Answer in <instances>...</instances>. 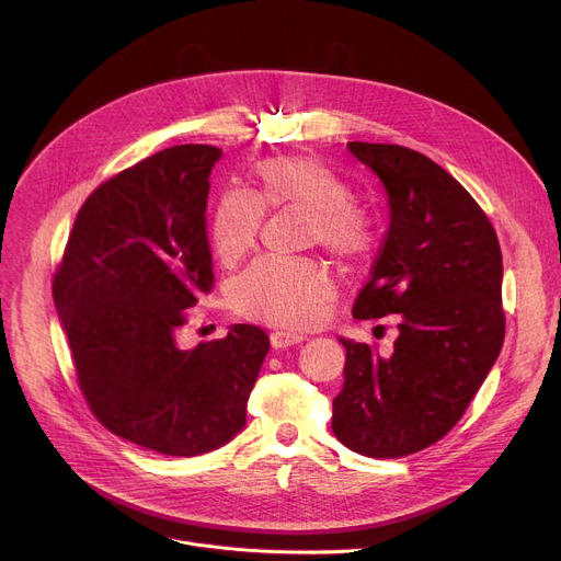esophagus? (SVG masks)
<instances>
[{"label": "esophagus", "instance_id": "esophagus-1", "mask_svg": "<svg viewBox=\"0 0 561 561\" xmlns=\"http://www.w3.org/2000/svg\"><path fill=\"white\" fill-rule=\"evenodd\" d=\"M304 342V335L301 333H295V331H288V329H275L271 333V344L273 348H288L293 344H299Z\"/></svg>", "mask_w": 561, "mask_h": 561}]
</instances>
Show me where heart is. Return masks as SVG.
Here are the masks:
<instances>
[{
    "instance_id": "1",
    "label": "heart",
    "mask_w": 561,
    "mask_h": 561,
    "mask_svg": "<svg viewBox=\"0 0 561 561\" xmlns=\"http://www.w3.org/2000/svg\"><path fill=\"white\" fill-rule=\"evenodd\" d=\"M255 197L224 191L210 213V244L224 264L247 257L264 224V210L301 208L308 213V242H319L344 262H362L375 249V213L353 199L351 182L324 159L310 154L266 157L253 169ZM335 297L331 275L312 262L262 257L228 286L239 314L282 327H312Z\"/></svg>"
}]
</instances>
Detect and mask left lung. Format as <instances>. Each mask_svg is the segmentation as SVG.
Returning <instances> with one entry per match:
<instances>
[{
	"instance_id": "obj_1",
	"label": "left lung",
	"mask_w": 561,
	"mask_h": 561,
	"mask_svg": "<svg viewBox=\"0 0 561 561\" xmlns=\"http://www.w3.org/2000/svg\"><path fill=\"white\" fill-rule=\"evenodd\" d=\"M386 186L390 226L353 317L397 312L390 357L342 340L344 388L333 433L351 450L392 459L439 442L493 368L506 333L502 249L470 193L426 154L348 141Z\"/></svg>"
}]
</instances>
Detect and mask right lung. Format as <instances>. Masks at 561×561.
<instances>
[{
    "label": "right lung",
    "instance_id": "right-lung-1",
    "mask_svg": "<svg viewBox=\"0 0 561 561\" xmlns=\"http://www.w3.org/2000/svg\"><path fill=\"white\" fill-rule=\"evenodd\" d=\"M219 157L217 146L182 144L102 182L53 275L89 409L111 433L173 457L215 450L244 428L271 346L253 324L191 351L175 342L215 284L204 213Z\"/></svg>",
    "mask_w": 561,
    "mask_h": 561
}]
</instances>
